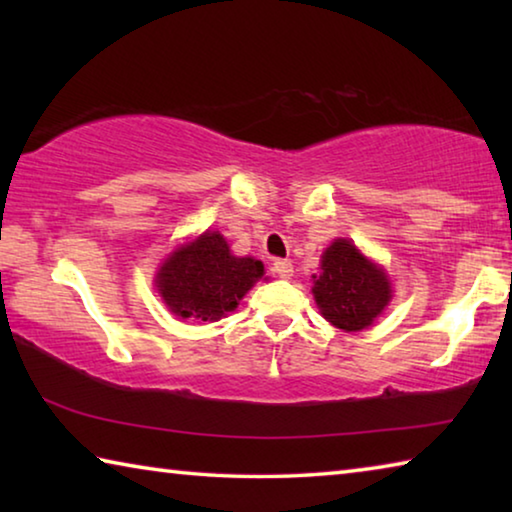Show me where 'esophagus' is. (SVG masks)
I'll list each match as a JSON object with an SVG mask.
<instances>
[{"instance_id":"1","label":"esophagus","mask_w":512,"mask_h":512,"mask_svg":"<svg viewBox=\"0 0 512 512\" xmlns=\"http://www.w3.org/2000/svg\"><path fill=\"white\" fill-rule=\"evenodd\" d=\"M273 271L277 277H282V280H289V277L293 275V264L289 262V259H277V262L273 264Z\"/></svg>"}]
</instances>
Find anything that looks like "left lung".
I'll list each match as a JSON object with an SVG mask.
<instances>
[{
	"label": "left lung",
	"mask_w": 512,
	"mask_h": 512,
	"mask_svg": "<svg viewBox=\"0 0 512 512\" xmlns=\"http://www.w3.org/2000/svg\"><path fill=\"white\" fill-rule=\"evenodd\" d=\"M311 291L320 314L345 332L370 327L391 300L386 273L345 239H336L325 250Z\"/></svg>",
	"instance_id": "1"
}]
</instances>
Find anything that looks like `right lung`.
I'll use <instances>...</instances> for the list:
<instances>
[{
  "label": "right lung",
  "instance_id": "obj_1",
  "mask_svg": "<svg viewBox=\"0 0 512 512\" xmlns=\"http://www.w3.org/2000/svg\"><path fill=\"white\" fill-rule=\"evenodd\" d=\"M264 275L253 257H235L219 232H205L173 250L155 277L162 300L185 320H219L237 309L246 291Z\"/></svg>",
  "mask_w": 512,
  "mask_h": 512
}]
</instances>
